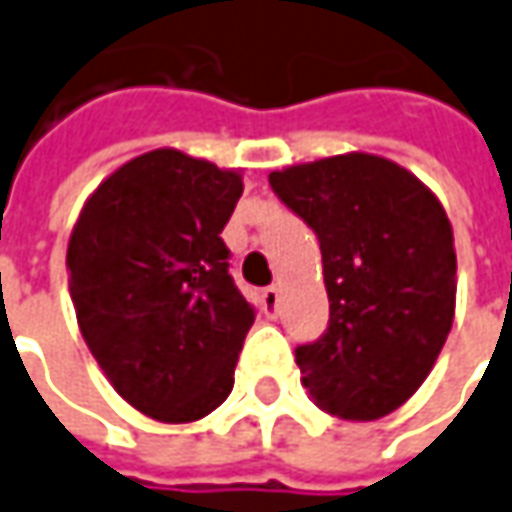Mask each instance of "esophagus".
<instances>
[{
    "label": "esophagus",
    "instance_id": "obj_1",
    "mask_svg": "<svg viewBox=\"0 0 512 512\" xmlns=\"http://www.w3.org/2000/svg\"><path fill=\"white\" fill-rule=\"evenodd\" d=\"M262 304H264V312H267V318H276V315H279V287H276V284L264 287Z\"/></svg>",
    "mask_w": 512,
    "mask_h": 512
}]
</instances>
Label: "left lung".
<instances>
[{
  "label": "left lung",
  "mask_w": 512,
  "mask_h": 512,
  "mask_svg": "<svg viewBox=\"0 0 512 512\" xmlns=\"http://www.w3.org/2000/svg\"><path fill=\"white\" fill-rule=\"evenodd\" d=\"M321 242L327 332L296 349L315 406L377 420L423 386L454 324L456 253L440 200L377 154H338L270 174Z\"/></svg>",
  "instance_id": "8db88e82"
}]
</instances>
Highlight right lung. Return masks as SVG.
<instances>
[{
  "label": "right lung",
  "mask_w": 512,
  "mask_h": 512,
  "mask_svg": "<svg viewBox=\"0 0 512 512\" xmlns=\"http://www.w3.org/2000/svg\"><path fill=\"white\" fill-rule=\"evenodd\" d=\"M239 197V171L157 149L109 174L72 228L81 335L115 392L160 423H194L233 389L256 318L219 236Z\"/></svg>",
  "instance_id": "right-lung-1"
}]
</instances>
